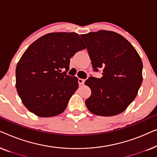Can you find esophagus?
I'll return each mask as SVG.
<instances>
[{
    "label": "esophagus",
    "instance_id": "obj_1",
    "mask_svg": "<svg viewBox=\"0 0 157 157\" xmlns=\"http://www.w3.org/2000/svg\"><path fill=\"white\" fill-rule=\"evenodd\" d=\"M78 81L79 85H83L85 82V79H83V78H78Z\"/></svg>",
    "mask_w": 157,
    "mask_h": 157
}]
</instances>
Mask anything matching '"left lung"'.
Returning a JSON list of instances; mask_svg holds the SVG:
<instances>
[{"mask_svg": "<svg viewBox=\"0 0 157 157\" xmlns=\"http://www.w3.org/2000/svg\"><path fill=\"white\" fill-rule=\"evenodd\" d=\"M94 71L102 68L101 78L90 76L91 90L86 106L102 117L119 114L129 106L142 83V61L134 47L120 34L98 31L83 34Z\"/></svg>", "mask_w": 157, "mask_h": 157, "instance_id": "1", "label": "left lung"}]
</instances>
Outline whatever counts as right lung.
Returning <instances> with one entry per match:
<instances>
[{
	"mask_svg": "<svg viewBox=\"0 0 157 157\" xmlns=\"http://www.w3.org/2000/svg\"><path fill=\"white\" fill-rule=\"evenodd\" d=\"M85 48L78 33L66 32L46 34L30 45L17 64L16 86L31 112L51 117L65 110L78 87V78L66 75L70 59Z\"/></svg>",
	"mask_w": 157,
	"mask_h": 157,
	"instance_id": "add662e5",
	"label": "right lung"
}]
</instances>
